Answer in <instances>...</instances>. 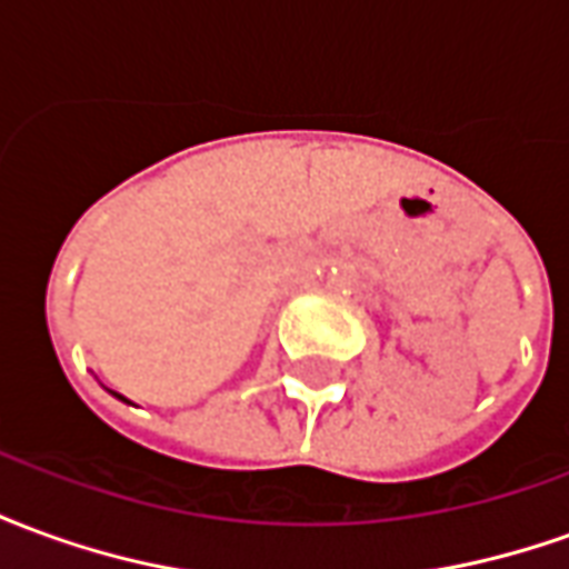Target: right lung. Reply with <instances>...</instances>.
Instances as JSON below:
<instances>
[{"mask_svg":"<svg viewBox=\"0 0 569 569\" xmlns=\"http://www.w3.org/2000/svg\"><path fill=\"white\" fill-rule=\"evenodd\" d=\"M112 396H118V393H112ZM118 399H121V402H128V399H124V396H118Z\"/></svg>","mask_w":569,"mask_h":569,"instance_id":"right-lung-1","label":"right lung"}]
</instances>
